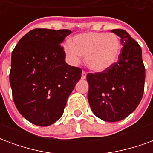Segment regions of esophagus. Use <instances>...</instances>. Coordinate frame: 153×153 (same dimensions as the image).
I'll return each mask as SVG.
<instances>
[{"label":"esophagus","mask_w":153,"mask_h":153,"mask_svg":"<svg viewBox=\"0 0 153 153\" xmlns=\"http://www.w3.org/2000/svg\"><path fill=\"white\" fill-rule=\"evenodd\" d=\"M87 77V73L84 71V70H83L82 71V75H81V78H82V79H85Z\"/></svg>","instance_id":"esophagus-1"}]
</instances>
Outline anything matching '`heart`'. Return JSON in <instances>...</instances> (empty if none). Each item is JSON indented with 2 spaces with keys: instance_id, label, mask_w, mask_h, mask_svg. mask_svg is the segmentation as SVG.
Segmentation results:
<instances>
[{
  "instance_id": "heart-1",
  "label": "heart",
  "mask_w": 153,
  "mask_h": 153,
  "mask_svg": "<svg viewBox=\"0 0 153 153\" xmlns=\"http://www.w3.org/2000/svg\"><path fill=\"white\" fill-rule=\"evenodd\" d=\"M68 61L79 63L81 56L90 70L102 72L117 61L121 51V44L117 35L110 33L88 32L74 36L71 42L63 46Z\"/></svg>"
}]
</instances>
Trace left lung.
I'll return each instance as SVG.
<instances>
[{
	"label": "left lung",
	"mask_w": 153,
	"mask_h": 153,
	"mask_svg": "<svg viewBox=\"0 0 153 153\" xmlns=\"http://www.w3.org/2000/svg\"><path fill=\"white\" fill-rule=\"evenodd\" d=\"M112 33L121 38L119 60L108 70L88 74V100L94 115L108 122L120 121L134 111L144 91L145 68L142 49L123 29Z\"/></svg>",
	"instance_id": "1"
}]
</instances>
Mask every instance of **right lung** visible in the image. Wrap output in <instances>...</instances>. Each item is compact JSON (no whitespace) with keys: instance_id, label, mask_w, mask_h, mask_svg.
Returning a JSON list of instances; mask_svg holds the SVG:
<instances>
[{"instance_id":"add662e5","label":"right lung","mask_w":153,"mask_h":153,"mask_svg":"<svg viewBox=\"0 0 153 153\" xmlns=\"http://www.w3.org/2000/svg\"><path fill=\"white\" fill-rule=\"evenodd\" d=\"M70 30L35 28L23 37L11 55L10 83L16 108L26 120L48 126L63 115L82 70L69 65L60 44Z\"/></svg>"}]
</instances>
